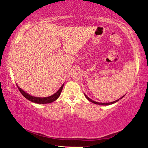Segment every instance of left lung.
Here are the masks:
<instances>
[{
  "instance_id": "8db88e82",
  "label": "left lung",
  "mask_w": 148,
  "mask_h": 148,
  "mask_svg": "<svg viewBox=\"0 0 148 148\" xmlns=\"http://www.w3.org/2000/svg\"><path fill=\"white\" fill-rule=\"evenodd\" d=\"M84 95H85V97H86V98L89 100L90 102H92V103H95V104H98V105H103V106H108V105H110V104H112V103H115V102H118V100H119V99H122L123 97H124V96L125 95H123V96L122 97H121L120 99H119L118 100H115V101H114V102H108V103H101V102H95V101H94V100H92L91 99H90L88 97L87 95H86L85 94H84Z\"/></svg>"
}]
</instances>
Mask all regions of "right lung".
<instances>
[{"label":"right lung","mask_w":148,"mask_h":148,"mask_svg":"<svg viewBox=\"0 0 148 148\" xmlns=\"http://www.w3.org/2000/svg\"><path fill=\"white\" fill-rule=\"evenodd\" d=\"M64 84H62V86L60 87L57 92H56L55 93L53 94V95L48 97H34L29 95L27 93H26L25 91H23L21 88H20L18 85V88L19 91L21 92V93L27 99H28L30 101L34 103H39V104H45V103H51L53 102H54L55 100L57 99L59 96L60 95L61 92L63 89V87H64Z\"/></svg>","instance_id":"1"}]
</instances>
